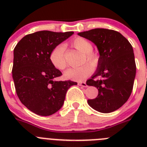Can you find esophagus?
Instances as JSON below:
<instances>
[{
	"label": "esophagus",
	"mask_w": 147,
	"mask_h": 147,
	"mask_svg": "<svg viewBox=\"0 0 147 147\" xmlns=\"http://www.w3.org/2000/svg\"><path fill=\"white\" fill-rule=\"evenodd\" d=\"M78 85H80V86H82V87H84V88H87V87H88L86 82H78Z\"/></svg>",
	"instance_id": "esophagus-1"
}]
</instances>
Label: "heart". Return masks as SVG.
<instances>
[{
	"label": "heart",
	"mask_w": 147,
	"mask_h": 147,
	"mask_svg": "<svg viewBox=\"0 0 147 147\" xmlns=\"http://www.w3.org/2000/svg\"><path fill=\"white\" fill-rule=\"evenodd\" d=\"M73 47L79 51L83 53L85 57L82 62H88L93 66H96L98 63V57L92 51V44L82 37H76L71 42ZM65 48L59 45L54 48L50 54V60L53 65L59 70H63L66 67V61L65 59ZM92 72V67L90 64H85L79 67L69 68L65 72L64 76L67 80L74 81H82L88 77Z\"/></svg>",
	"instance_id": "1"
}]
</instances>
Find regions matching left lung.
I'll use <instances>...</instances> for the list:
<instances>
[{
	"label": "left lung",
	"instance_id": "left-lung-1",
	"mask_svg": "<svg viewBox=\"0 0 147 147\" xmlns=\"http://www.w3.org/2000/svg\"><path fill=\"white\" fill-rule=\"evenodd\" d=\"M78 35L93 42L99 53L96 71L86 82L98 94L88 99V105L100 113L113 112L128 100L133 88L136 65L132 45L114 30L94 28Z\"/></svg>",
	"mask_w": 147,
	"mask_h": 147
}]
</instances>
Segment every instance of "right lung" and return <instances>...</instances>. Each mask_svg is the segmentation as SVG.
<instances>
[{
	"label": "right lung",
	"instance_id": "right-lung-1",
	"mask_svg": "<svg viewBox=\"0 0 147 147\" xmlns=\"http://www.w3.org/2000/svg\"><path fill=\"white\" fill-rule=\"evenodd\" d=\"M73 32L40 31L26 35L14 49L12 77L18 98L35 114L48 116L62 107L66 92L75 82L56 81L62 75L50 60L53 49Z\"/></svg>",
	"mask_w": 147,
	"mask_h": 147
}]
</instances>
